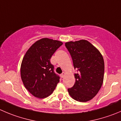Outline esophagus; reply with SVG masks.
Segmentation results:
<instances>
[{
  "label": "esophagus",
  "mask_w": 121,
  "mask_h": 121,
  "mask_svg": "<svg viewBox=\"0 0 121 121\" xmlns=\"http://www.w3.org/2000/svg\"><path fill=\"white\" fill-rule=\"evenodd\" d=\"M65 73L64 72H63L62 73L60 74V77H61V78H64V77H65Z\"/></svg>",
  "instance_id": "34e87169"
}]
</instances>
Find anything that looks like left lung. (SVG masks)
<instances>
[{
  "instance_id": "8db88e82",
  "label": "left lung",
  "mask_w": 121,
  "mask_h": 121,
  "mask_svg": "<svg viewBox=\"0 0 121 121\" xmlns=\"http://www.w3.org/2000/svg\"><path fill=\"white\" fill-rule=\"evenodd\" d=\"M73 67L75 82L68 91L71 97L78 102L91 100L100 89L103 82L104 63L98 49L89 41L81 40L65 43Z\"/></svg>"
}]
</instances>
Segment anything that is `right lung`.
<instances>
[{
    "mask_svg": "<svg viewBox=\"0 0 121 121\" xmlns=\"http://www.w3.org/2000/svg\"><path fill=\"white\" fill-rule=\"evenodd\" d=\"M62 44L58 40L43 38L34 43L24 55L21 77L25 88L34 97H48L59 82L60 77L54 72L50 60Z\"/></svg>",
    "mask_w": 121,
    "mask_h": 121,
    "instance_id": "right-lung-1",
    "label": "right lung"
}]
</instances>
